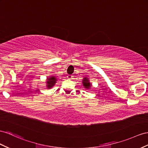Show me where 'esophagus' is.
I'll return each instance as SVG.
<instances>
[{"label": "esophagus", "instance_id": "34e87169", "mask_svg": "<svg viewBox=\"0 0 148 148\" xmlns=\"http://www.w3.org/2000/svg\"><path fill=\"white\" fill-rule=\"evenodd\" d=\"M73 77V76L72 75H67V78L69 79H71Z\"/></svg>", "mask_w": 148, "mask_h": 148}]
</instances>
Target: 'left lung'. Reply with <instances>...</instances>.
I'll list each match as a JSON object with an SVG mask.
<instances>
[{
	"mask_svg": "<svg viewBox=\"0 0 148 148\" xmlns=\"http://www.w3.org/2000/svg\"><path fill=\"white\" fill-rule=\"evenodd\" d=\"M82 84H83V86H84V88H86L87 89H89V88H90V86H91V84H90V83L89 82L88 79L86 77H85L84 79H83Z\"/></svg>",
	"mask_w": 148,
	"mask_h": 148,
	"instance_id": "8db88e82",
	"label": "left lung"
}]
</instances>
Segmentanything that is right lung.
<instances>
[{
    "mask_svg": "<svg viewBox=\"0 0 148 148\" xmlns=\"http://www.w3.org/2000/svg\"><path fill=\"white\" fill-rule=\"evenodd\" d=\"M56 78L54 77H51L50 78H47V86L49 89L51 88L55 84V83H56Z\"/></svg>",
    "mask_w": 148,
    "mask_h": 148,
    "instance_id": "obj_1",
    "label": "right lung"
}]
</instances>
